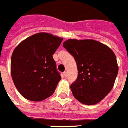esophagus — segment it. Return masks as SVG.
Returning a JSON list of instances; mask_svg holds the SVG:
<instances>
[{"label":"esophagus","mask_w":128,"mask_h":128,"mask_svg":"<svg viewBox=\"0 0 128 128\" xmlns=\"http://www.w3.org/2000/svg\"><path fill=\"white\" fill-rule=\"evenodd\" d=\"M63 75H64V77H66V76H67V73H66V72H64L63 73Z\"/></svg>","instance_id":"1"}]
</instances>
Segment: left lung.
Returning <instances> with one entry per match:
<instances>
[{"label":"left lung","mask_w":128,"mask_h":128,"mask_svg":"<svg viewBox=\"0 0 128 128\" xmlns=\"http://www.w3.org/2000/svg\"><path fill=\"white\" fill-rule=\"evenodd\" d=\"M63 46L77 64V79L71 85L73 96L85 105L99 103L112 88L118 72L115 53L107 45L89 39H68Z\"/></svg>","instance_id":"8db88e82"}]
</instances>
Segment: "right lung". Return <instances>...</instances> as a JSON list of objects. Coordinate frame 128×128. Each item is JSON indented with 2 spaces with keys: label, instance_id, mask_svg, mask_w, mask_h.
<instances>
[{
  "label": "right lung",
  "instance_id": "obj_1",
  "mask_svg": "<svg viewBox=\"0 0 128 128\" xmlns=\"http://www.w3.org/2000/svg\"><path fill=\"white\" fill-rule=\"evenodd\" d=\"M62 40L52 34L38 32L22 40L13 50L11 76L24 98L42 101L54 94L61 76L52 55Z\"/></svg>",
  "mask_w": 128,
  "mask_h": 128
}]
</instances>
